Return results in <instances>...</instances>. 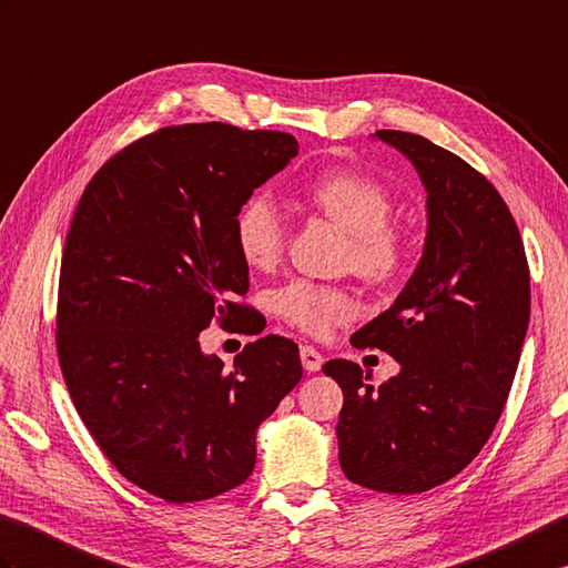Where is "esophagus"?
Returning a JSON list of instances; mask_svg holds the SVG:
<instances>
[{
  "instance_id": "obj_1",
  "label": "esophagus",
  "mask_w": 568,
  "mask_h": 568,
  "mask_svg": "<svg viewBox=\"0 0 568 568\" xmlns=\"http://www.w3.org/2000/svg\"><path fill=\"white\" fill-rule=\"evenodd\" d=\"M300 358H302V365H305L307 373H320L322 365H324V358L322 353L312 348V346H300Z\"/></svg>"
}]
</instances>
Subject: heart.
I'll use <instances>...</instances> for the list:
<instances>
[{
    "label": "heart",
    "mask_w": 568,
    "mask_h": 568,
    "mask_svg": "<svg viewBox=\"0 0 568 568\" xmlns=\"http://www.w3.org/2000/svg\"><path fill=\"white\" fill-rule=\"evenodd\" d=\"M312 203L324 210L353 236V268L367 281H389L404 261L402 236L389 227L392 195L371 176L355 171H334L316 179L310 189ZM234 242L242 258L254 268H266L285 248V217L268 191L248 195L234 215ZM275 310L287 324L310 336L355 314L353 297L341 287L293 281L275 293Z\"/></svg>",
    "instance_id": "b5f03b06"
}]
</instances>
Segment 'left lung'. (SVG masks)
Segmentation results:
<instances>
[{
	"mask_svg": "<svg viewBox=\"0 0 568 568\" xmlns=\"http://www.w3.org/2000/svg\"><path fill=\"white\" fill-rule=\"evenodd\" d=\"M418 171L426 242L394 305L353 334L399 373L375 387L351 361L322 371L344 392L341 469L382 494H420L463 471L504 414L530 322V268L508 205L477 169L430 140L377 130Z\"/></svg>",
	"mask_w": 568,
	"mask_h": 568,
	"instance_id": "8db88e82",
	"label": "left lung"
}]
</instances>
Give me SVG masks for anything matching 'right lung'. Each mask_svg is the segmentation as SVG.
I'll return each instance as SVG.
<instances>
[{"mask_svg":"<svg viewBox=\"0 0 568 568\" xmlns=\"http://www.w3.org/2000/svg\"><path fill=\"white\" fill-rule=\"evenodd\" d=\"M297 150L275 130L162 128L111 156L77 205L60 266L62 375L111 465L169 504L244 484L258 426L302 377L290 338L252 341L232 371L197 341L213 320L254 312L236 302L248 266L234 215Z\"/></svg>","mask_w":568,"mask_h":568,"instance_id":"add662e5","label":"right lung"}]
</instances>
